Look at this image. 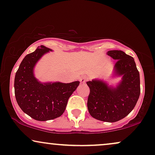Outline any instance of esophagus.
Here are the masks:
<instances>
[{"instance_id": "34e87169", "label": "esophagus", "mask_w": 155, "mask_h": 155, "mask_svg": "<svg viewBox=\"0 0 155 155\" xmlns=\"http://www.w3.org/2000/svg\"><path fill=\"white\" fill-rule=\"evenodd\" d=\"M86 80H87V78L85 77H82V78H80V82H81V83H85Z\"/></svg>"}]
</instances>
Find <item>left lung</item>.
I'll return each instance as SVG.
<instances>
[{
  "instance_id": "left-lung-1",
  "label": "left lung",
  "mask_w": 155,
  "mask_h": 155,
  "mask_svg": "<svg viewBox=\"0 0 155 155\" xmlns=\"http://www.w3.org/2000/svg\"><path fill=\"white\" fill-rule=\"evenodd\" d=\"M107 55L117 60L115 75H122L115 88L99 80L86 82L90 87L87 109L90 115L107 122L119 121L134 109L140 95V73L134 58L122 51H110Z\"/></svg>"
}]
</instances>
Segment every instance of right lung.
<instances>
[{"mask_svg": "<svg viewBox=\"0 0 155 155\" xmlns=\"http://www.w3.org/2000/svg\"><path fill=\"white\" fill-rule=\"evenodd\" d=\"M51 51L41 45L22 60L15 73V99L21 109L35 120L46 121L59 117L67 106L68 99L80 82L70 83H41L33 74V68L44 54Z\"/></svg>", "mask_w": 155, "mask_h": 155, "instance_id": "right-lung-1", "label": "right lung"}]
</instances>
